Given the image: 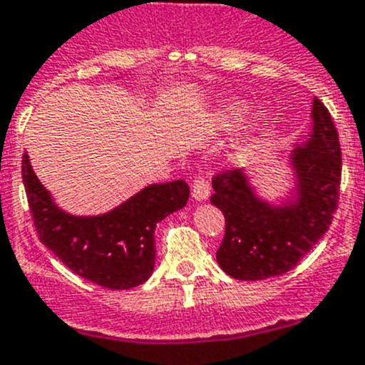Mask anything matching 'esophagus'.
Segmentation results:
<instances>
[{"mask_svg":"<svg viewBox=\"0 0 365 365\" xmlns=\"http://www.w3.org/2000/svg\"><path fill=\"white\" fill-rule=\"evenodd\" d=\"M192 195L195 200H206L210 197V186L205 177H195L192 186Z\"/></svg>","mask_w":365,"mask_h":365,"instance_id":"34e87169","label":"esophagus"}]
</instances>
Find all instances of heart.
Masks as SVG:
<instances>
[{"mask_svg": "<svg viewBox=\"0 0 365 365\" xmlns=\"http://www.w3.org/2000/svg\"><path fill=\"white\" fill-rule=\"evenodd\" d=\"M246 110H248V106H246L244 101H240V99H228V101L220 103L212 115V126L215 130H220V132L233 128L246 115ZM264 121H266V117H264L262 112L253 113L248 121H246V128H244L246 135H255L262 128Z\"/></svg>", "mask_w": 365, "mask_h": 365, "instance_id": "heart-1", "label": "heart"}]
</instances>
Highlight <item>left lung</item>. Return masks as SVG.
I'll use <instances>...</instances> for the list:
<instances>
[{
	"label": "left lung",
	"instance_id": "obj_1",
	"mask_svg": "<svg viewBox=\"0 0 365 365\" xmlns=\"http://www.w3.org/2000/svg\"><path fill=\"white\" fill-rule=\"evenodd\" d=\"M293 192L279 205L257 195L242 168L213 177L212 205L224 213L226 232L217 262L239 280L279 277L297 266L329 230L339 205L342 153L326 106L313 99L312 132L287 155Z\"/></svg>",
	"mask_w": 365,
	"mask_h": 365
}]
</instances>
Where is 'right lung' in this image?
I'll list each match as a JSON object with an SVG mask.
<instances>
[{
    "instance_id": "1",
    "label": "right lung",
    "mask_w": 365,
    "mask_h": 365,
    "mask_svg": "<svg viewBox=\"0 0 365 365\" xmlns=\"http://www.w3.org/2000/svg\"><path fill=\"white\" fill-rule=\"evenodd\" d=\"M21 175L39 240L76 275L108 287L146 282L155 266L157 222L185 208V180L150 185L101 215H72L56 205L23 153Z\"/></svg>"
}]
</instances>
